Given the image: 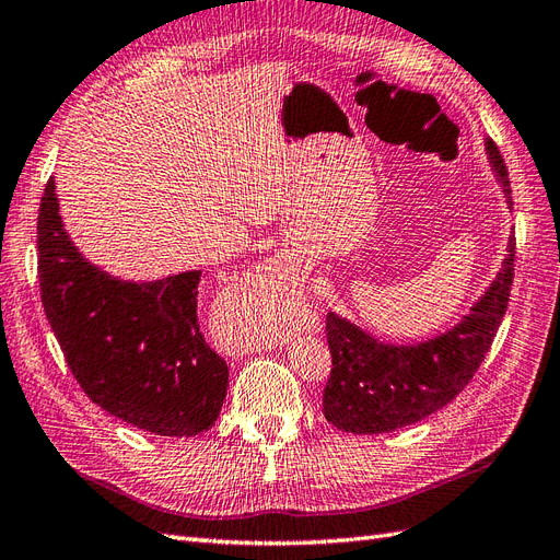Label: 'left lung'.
<instances>
[{"mask_svg": "<svg viewBox=\"0 0 560 560\" xmlns=\"http://www.w3.org/2000/svg\"><path fill=\"white\" fill-rule=\"evenodd\" d=\"M486 154L500 183L506 209H514L509 173L490 138ZM514 236H509L504 260L459 322L420 342H385L349 318L328 314V349L332 369L324 392V415L349 434H385L429 418L448 406L469 385L486 359L509 305L514 279Z\"/></svg>", "mask_w": 560, "mask_h": 560, "instance_id": "obj_1", "label": "left lung"}]
</instances>
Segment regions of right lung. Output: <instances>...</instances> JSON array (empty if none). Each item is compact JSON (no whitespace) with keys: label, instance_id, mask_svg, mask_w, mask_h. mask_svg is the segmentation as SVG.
I'll return each instance as SVG.
<instances>
[{"label":"right lung","instance_id":"obj_1","mask_svg":"<svg viewBox=\"0 0 560 560\" xmlns=\"http://www.w3.org/2000/svg\"><path fill=\"white\" fill-rule=\"evenodd\" d=\"M54 178L37 218L46 318L95 406L156 436H197L220 415L228 363L197 324L201 269L124 281L86 260L60 218Z\"/></svg>","mask_w":560,"mask_h":560}]
</instances>
